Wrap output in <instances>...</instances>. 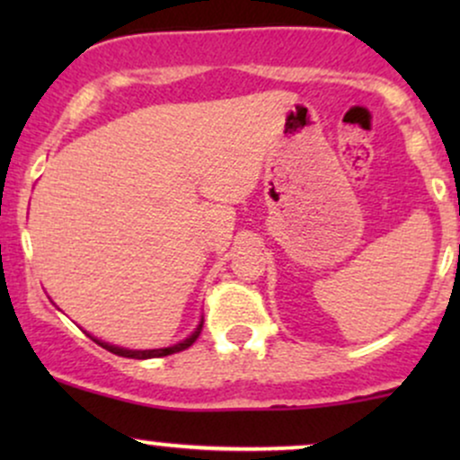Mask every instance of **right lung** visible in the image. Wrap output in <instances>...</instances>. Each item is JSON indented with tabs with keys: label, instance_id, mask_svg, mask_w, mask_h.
I'll list each match as a JSON object with an SVG mask.
<instances>
[{
	"label": "right lung",
	"instance_id": "add662e5",
	"mask_svg": "<svg viewBox=\"0 0 460 460\" xmlns=\"http://www.w3.org/2000/svg\"><path fill=\"white\" fill-rule=\"evenodd\" d=\"M200 331H203V320L199 322V326H197V329H194L192 335L186 337V340H183V341H179V344L168 346V348H155V350H128V348H119V346H112V344H105V341L94 340V337H93V340L97 341V344L102 346V348H105V350L114 352V355H119V357H128V358H155V357H168V355H175V352L186 350V348H190V346L194 344V341H197V337L200 335Z\"/></svg>",
	"mask_w": 460,
	"mask_h": 460
}]
</instances>
